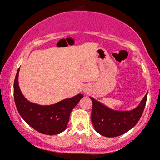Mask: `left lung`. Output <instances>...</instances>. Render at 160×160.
Wrapping results in <instances>:
<instances>
[{
	"mask_svg": "<svg viewBox=\"0 0 160 160\" xmlns=\"http://www.w3.org/2000/svg\"><path fill=\"white\" fill-rule=\"evenodd\" d=\"M147 97L148 93L140 104L131 111H116L108 108L90 96L93 103L91 122L96 131L105 137L113 138L132 129L142 116Z\"/></svg>",
	"mask_w": 160,
	"mask_h": 160,
	"instance_id": "obj_1",
	"label": "left lung"
}]
</instances>
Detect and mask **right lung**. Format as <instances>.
<instances>
[{"mask_svg": "<svg viewBox=\"0 0 160 160\" xmlns=\"http://www.w3.org/2000/svg\"><path fill=\"white\" fill-rule=\"evenodd\" d=\"M18 69L14 82V100L15 106L22 119L37 131L44 135H57L64 131L69 120L70 113L77 106L82 94L64 99L55 104L41 106L28 101L18 85Z\"/></svg>", "mask_w": 160, "mask_h": 160, "instance_id": "obj_1", "label": "right lung"}]
</instances>
